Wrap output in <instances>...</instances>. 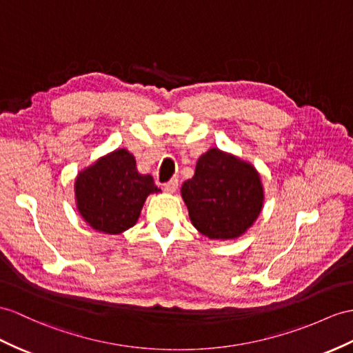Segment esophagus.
Returning a JSON list of instances; mask_svg holds the SVG:
<instances>
[{
    "instance_id": "1",
    "label": "esophagus",
    "mask_w": 353,
    "mask_h": 353,
    "mask_svg": "<svg viewBox=\"0 0 353 353\" xmlns=\"http://www.w3.org/2000/svg\"><path fill=\"white\" fill-rule=\"evenodd\" d=\"M176 188H178V179H170L169 183L163 184V190L166 193H175Z\"/></svg>"
}]
</instances>
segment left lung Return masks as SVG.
<instances>
[{"instance_id": "1", "label": "left lung", "mask_w": 353, "mask_h": 353, "mask_svg": "<svg viewBox=\"0 0 353 353\" xmlns=\"http://www.w3.org/2000/svg\"><path fill=\"white\" fill-rule=\"evenodd\" d=\"M192 225L210 239H235L259 217L263 185L252 163L210 148L197 159L194 175L181 187Z\"/></svg>"}]
</instances>
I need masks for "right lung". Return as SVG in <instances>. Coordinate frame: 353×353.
Returning <instances> with one entry per match:
<instances>
[{
  "mask_svg": "<svg viewBox=\"0 0 353 353\" xmlns=\"http://www.w3.org/2000/svg\"><path fill=\"white\" fill-rule=\"evenodd\" d=\"M161 190L151 175L139 174L125 148L112 151L82 169L74 181L76 208L97 232L123 234L136 225L151 193Z\"/></svg>",
  "mask_w": 353,
  "mask_h": 353,
  "instance_id": "obj_1",
  "label": "right lung"
}]
</instances>
